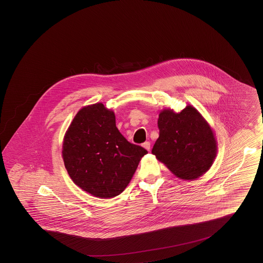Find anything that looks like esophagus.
I'll return each instance as SVG.
<instances>
[{"label": "esophagus", "instance_id": "1", "mask_svg": "<svg viewBox=\"0 0 263 263\" xmlns=\"http://www.w3.org/2000/svg\"><path fill=\"white\" fill-rule=\"evenodd\" d=\"M143 147L146 149V150L150 151L151 149V143L150 142H145V143H143Z\"/></svg>", "mask_w": 263, "mask_h": 263}]
</instances>
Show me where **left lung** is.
<instances>
[{"label":"left lung","mask_w":263,"mask_h":263,"mask_svg":"<svg viewBox=\"0 0 263 263\" xmlns=\"http://www.w3.org/2000/svg\"><path fill=\"white\" fill-rule=\"evenodd\" d=\"M160 135L152 153L176 176L195 179L212 165L217 143L212 130L194 107L181 112L164 109L158 119Z\"/></svg>","instance_id":"left-lung-1"}]
</instances>
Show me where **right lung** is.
I'll return each mask as SVG.
<instances>
[{
	"mask_svg": "<svg viewBox=\"0 0 263 263\" xmlns=\"http://www.w3.org/2000/svg\"><path fill=\"white\" fill-rule=\"evenodd\" d=\"M67 172L78 186L100 198L119 195L148 152L119 132L113 111L102 103L82 108L63 143Z\"/></svg>",
	"mask_w": 263,
	"mask_h": 263,
	"instance_id": "1",
	"label": "right lung"
}]
</instances>
